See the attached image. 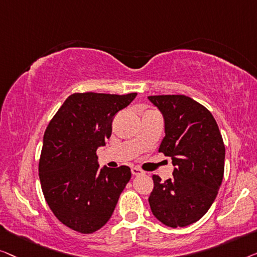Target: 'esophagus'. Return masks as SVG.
Instances as JSON below:
<instances>
[{
  "label": "esophagus",
  "mask_w": 257,
  "mask_h": 257,
  "mask_svg": "<svg viewBox=\"0 0 257 257\" xmlns=\"http://www.w3.org/2000/svg\"><path fill=\"white\" fill-rule=\"evenodd\" d=\"M132 172H133L134 176H140V175H143V173H144L143 170H141L140 168H133Z\"/></svg>",
  "instance_id": "esophagus-1"
}]
</instances>
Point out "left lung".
<instances>
[{"label": "left lung", "mask_w": 257, "mask_h": 257, "mask_svg": "<svg viewBox=\"0 0 257 257\" xmlns=\"http://www.w3.org/2000/svg\"><path fill=\"white\" fill-rule=\"evenodd\" d=\"M148 99L164 118L160 153L171 157L172 177L154 176L149 204L168 227H186L205 215L215 200L225 170V146L211 111L185 95Z\"/></svg>", "instance_id": "left-lung-1"}]
</instances>
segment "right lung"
Segmentation results:
<instances>
[{"label": "right lung", "mask_w": 257, "mask_h": 257, "mask_svg": "<svg viewBox=\"0 0 257 257\" xmlns=\"http://www.w3.org/2000/svg\"><path fill=\"white\" fill-rule=\"evenodd\" d=\"M136 95L72 94L45 130L39 160L43 194L71 229L91 234L106 225L132 178L129 166L100 168L96 150L106 146L114 115Z\"/></svg>", "instance_id": "1"}]
</instances>
